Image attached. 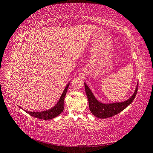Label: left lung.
<instances>
[{
    "label": "left lung",
    "instance_id": "obj_1",
    "mask_svg": "<svg viewBox=\"0 0 153 153\" xmlns=\"http://www.w3.org/2000/svg\"><path fill=\"white\" fill-rule=\"evenodd\" d=\"M85 88L86 95L87 98H88L89 109L91 112L97 118L103 119L118 114V113L124 110L128 105H130L133 102V100H134L136 94L137 93L138 83L134 95L128 100H126L124 102L112 104H103L100 102L95 98L91 91L89 89L88 86L86 85V83H85Z\"/></svg>",
    "mask_w": 153,
    "mask_h": 153
}]
</instances>
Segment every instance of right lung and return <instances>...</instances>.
Returning a JSON list of instances; mask_svg holds the SVG:
<instances>
[{"mask_svg": "<svg viewBox=\"0 0 153 153\" xmlns=\"http://www.w3.org/2000/svg\"><path fill=\"white\" fill-rule=\"evenodd\" d=\"M70 83L68 84L66 87H65V89L62 93V95H61L59 101L58 102L55 106H54L53 108H52L51 109H49L48 110H45V111L43 112H30V111H27V110H25L29 114H30L31 116L35 117V118H39L42 120H51L52 118H56V116H58L59 114L63 112L64 110V100L65 96H66V94L67 93V90L68 88V86H69Z\"/></svg>", "mask_w": 153, "mask_h": 153, "instance_id": "right-lung-1", "label": "right lung"}]
</instances>
